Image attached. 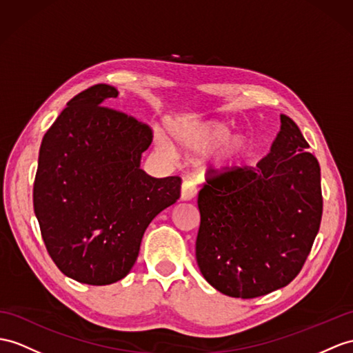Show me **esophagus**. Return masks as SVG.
<instances>
[{"mask_svg": "<svg viewBox=\"0 0 353 353\" xmlns=\"http://www.w3.org/2000/svg\"><path fill=\"white\" fill-rule=\"evenodd\" d=\"M196 193H197V190H196V187L192 181H184L183 183V185H181V201L187 202V201L194 199Z\"/></svg>", "mask_w": 353, "mask_h": 353, "instance_id": "34e87169", "label": "esophagus"}]
</instances>
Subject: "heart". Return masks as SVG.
Wrapping results in <instances>:
<instances>
[{"mask_svg": "<svg viewBox=\"0 0 353 353\" xmlns=\"http://www.w3.org/2000/svg\"><path fill=\"white\" fill-rule=\"evenodd\" d=\"M235 123L221 119H193L170 125V134L175 147L187 154H205L218 148L210 159L201 163L203 175H228L236 170L245 157L254 150V137L248 132H235ZM157 147L166 154L175 148L166 137H156Z\"/></svg>", "mask_w": 353, "mask_h": 353, "instance_id": "heart-1", "label": "heart"}]
</instances>
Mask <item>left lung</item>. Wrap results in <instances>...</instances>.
Listing matches in <instances>:
<instances>
[{"label":"left lung","mask_w":353,"mask_h":353,"mask_svg":"<svg viewBox=\"0 0 353 353\" xmlns=\"http://www.w3.org/2000/svg\"><path fill=\"white\" fill-rule=\"evenodd\" d=\"M270 152L253 168L210 179L199 192L196 261L232 298L285 288L303 268L322 219L319 161L298 125L280 115Z\"/></svg>","instance_id":"left-lung-1"}]
</instances>
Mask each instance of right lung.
<instances>
[{"mask_svg":"<svg viewBox=\"0 0 353 353\" xmlns=\"http://www.w3.org/2000/svg\"><path fill=\"white\" fill-rule=\"evenodd\" d=\"M118 90L99 83L67 103L43 136L34 212L64 276L92 286L124 279L152 219L179 199L178 176L141 169L148 125L105 106Z\"/></svg>","mask_w":353,"mask_h":353,"instance_id":"right-lung-1","label":"right lung"}]
</instances>
